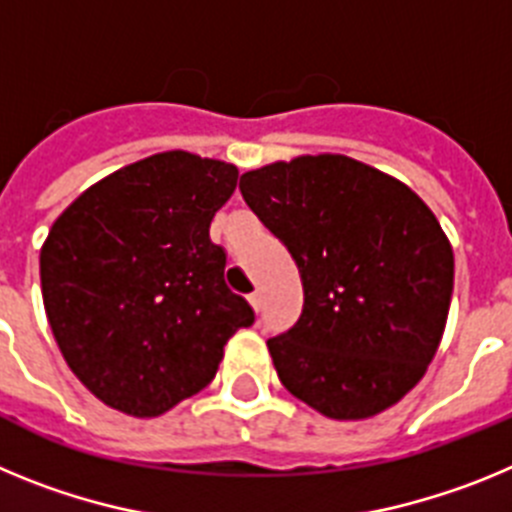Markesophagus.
Here are the masks:
<instances>
[{"label":"esophagus","mask_w":512,"mask_h":512,"mask_svg":"<svg viewBox=\"0 0 512 512\" xmlns=\"http://www.w3.org/2000/svg\"><path fill=\"white\" fill-rule=\"evenodd\" d=\"M248 302H251V307L256 312L261 310V292H253V295H248Z\"/></svg>","instance_id":"34e87169"}]
</instances>
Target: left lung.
I'll return each instance as SVG.
<instances>
[{
  "instance_id": "obj_1",
  "label": "left lung",
  "mask_w": 512,
  "mask_h": 512,
  "mask_svg": "<svg viewBox=\"0 0 512 512\" xmlns=\"http://www.w3.org/2000/svg\"><path fill=\"white\" fill-rule=\"evenodd\" d=\"M241 194L302 277L300 320L266 341L284 387L336 420L392 408L423 379L449 318L454 251L436 215L338 153L246 171Z\"/></svg>"
}]
</instances>
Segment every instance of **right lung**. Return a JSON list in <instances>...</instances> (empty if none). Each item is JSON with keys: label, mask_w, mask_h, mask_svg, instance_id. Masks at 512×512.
<instances>
[{"label": "right lung", "mask_w": 512, "mask_h": 512, "mask_svg": "<svg viewBox=\"0 0 512 512\" xmlns=\"http://www.w3.org/2000/svg\"><path fill=\"white\" fill-rule=\"evenodd\" d=\"M238 169L187 151L125 166L79 194L40 248L48 323L94 397L156 418L212 382L253 310L210 241Z\"/></svg>", "instance_id": "1"}]
</instances>
